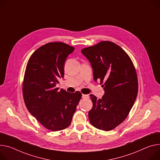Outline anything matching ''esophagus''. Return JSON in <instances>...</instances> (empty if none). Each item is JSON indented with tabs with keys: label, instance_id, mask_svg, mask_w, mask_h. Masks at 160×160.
<instances>
[{
	"label": "esophagus",
	"instance_id": "34e87169",
	"mask_svg": "<svg viewBox=\"0 0 160 160\" xmlns=\"http://www.w3.org/2000/svg\"><path fill=\"white\" fill-rule=\"evenodd\" d=\"M89 96V95H88V94H82V98H83V99H86V98H88Z\"/></svg>",
	"mask_w": 160,
	"mask_h": 160
}]
</instances>
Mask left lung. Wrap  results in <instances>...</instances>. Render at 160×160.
Returning a JSON list of instances; mask_svg holds the SVG:
<instances>
[{"mask_svg":"<svg viewBox=\"0 0 160 160\" xmlns=\"http://www.w3.org/2000/svg\"><path fill=\"white\" fill-rule=\"evenodd\" d=\"M81 52L90 61L95 82L105 90L101 99L91 94L92 108L89 112L91 124L110 131L121 124L133 106L138 93L135 68L127 53L119 45L103 41Z\"/></svg>","mask_w":160,"mask_h":160,"instance_id":"8db88e82","label":"left lung"}]
</instances>
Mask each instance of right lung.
Wrapping results in <instances>:
<instances>
[{
  "label": "right lung",
  "instance_id": "1",
  "mask_svg": "<svg viewBox=\"0 0 160 160\" xmlns=\"http://www.w3.org/2000/svg\"><path fill=\"white\" fill-rule=\"evenodd\" d=\"M75 48L62 42H51L38 48L28 59L22 92L27 108L45 128L57 132L68 128L82 98L56 88L64 77L67 56Z\"/></svg>",
  "mask_w": 160,
  "mask_h": 160
}]
</instances>
